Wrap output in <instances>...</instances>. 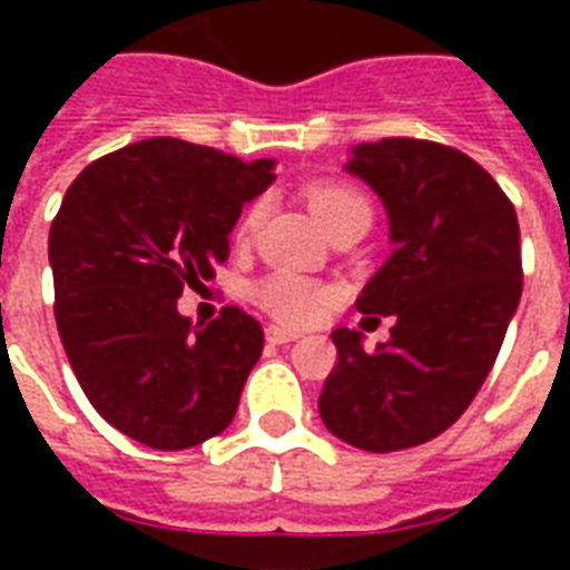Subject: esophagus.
I'll return each mask as SVG.
<instances>
[{
	"mask_svg": "<svg viewBox=\"0 0 570 570\" xmlns=\"http://www.w3.org/2000/svg\"><path fill=\"white\" fill-rule=\"evenodd\" d=\"M265 335H268L272 345H286V342H296L302 333H298V330H289V326H268Z\"/></svg>",
	"mask_w": 570,
	"mask_h": 570,
	"instance_id": "34e87169",
	"label": "esophagus"
}]
</instances>
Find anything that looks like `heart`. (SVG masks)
<instances>
[{"label": "heart", "mask_w": 570, "mask_h": 570, "mask_svg": "<svg viewBox=\"0 0 570 570\" xmlns=\"http://www.w3.org/2000/svg\"><path fill=\"white\" fill-rule=\"evenodd\" d=\"M308 207L321 219L326 232H333L354 216H370L366 198L354 188L338 186V183H317L308 188ZM262 219V204L247 207V213L237 223V237H249L256 232ZM335 289L326 284H317L311 277L293 272L265 274L259 284L253 286V302L262 311L284 323H314L323 311L333 305Z\"/></svg>", "instance_id": "b5f03b06"}]
</instances>
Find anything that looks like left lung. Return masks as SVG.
<instances>
[{
	"mask_svg": "<svg viewBox=\"0 0 570 570\" xmlns=\"http://www.w3.org/2000/svg\"><path fill=\"white\" fill-rule=\"evenodd\" d=\"M345 170L382 198L394 244L357 311L394 330L375 351L335 330L317 409L347 445L400 452L452 428L494 366L522 296L519 219L501 186L442 142H360Z\"/></svg>",
	"mask_w": 570,
	"mask_h": 570,
	"instance_id": "8db88e82",
	"label": "left lung"
}]
</instances>
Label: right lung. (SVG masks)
<instances>
[{
    "label": "right lung",
    "mask_w": 570,
    "mask_h": 570,
    "mask_svg": "<svg viewBox=\"0 0 570 570\" xmlns=\"http://www.w3.org/2000/svg\"><path fill=\"white\" fill-rule=\"evenodd\" d=\"M274 161L155 137L88 164L48 235L57 333L91 406L161 452L223 433L262 357L259 321L225 308L207 326L176 311L228 259L240 207Z\"/></svg>",
    "instance_id": "add662e5"
}]
</instances>
